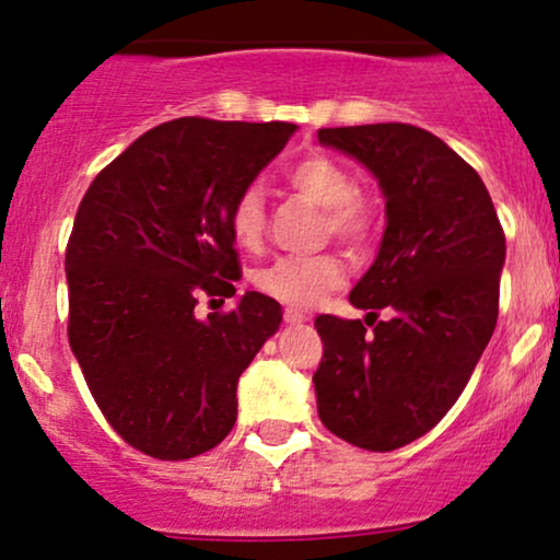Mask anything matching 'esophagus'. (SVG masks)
Masks as SVG:
<instances>
[{"label": "esophagus", "mask_w": 560, "mask_h": 560, "mask_svg": "<svg viewBox=\"0 0 560 560\" xmlns=\"http://www.w3.org/2000/svg\"><path fill=\"white\" fill-rule=\"evenodd\" d=\"M284 320H287V324H302V320H307V316H302L300 311H292V307H287Z\"/></svg>", "instance_id": "34e87169"}]
</instances>
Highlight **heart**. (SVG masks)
Segmentation results:
<instances>
[{
    "instance_id": "heart-1",
    "label": "heart",
    "mask_w": 560,
    "mask_h": 560,
    "mask_svg": "<svg viewBox=\"0 0 560 560\" xmlns=\"http://www.w3.org/2000/svg\"><path fill=\"white\" fill-rule=\"evenodd\" d=\"M289 189L324 208V226L331 236L363 247L376 234L378 213L374 199L355 191V178L331 155H307L287 171ZM229 231L242 249H258L266 236V210L258 186H247L236 195L229 210ZM345 266L337 255L316 258H279L255 273V287L268 298L292 307H311L342 284Z\"/></svg>"
}]
</instances>
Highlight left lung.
<instances>
[{
	"label": "left lung",
	"mask_w": 560,
	"mask_h": 560,
	"mask_svg": "<svg viewBox=\"0 0 560 560\" xmlns=\"http://www.w3.org/2000/svg\"><path fill=\"white\" fill-rule=\"evenodd\" d=\"M318 141L374 173L387 202L374 266L350 292L365 320L316 318L318 416L387 453L434 429L477 369L498 324L505 234L479 173L419 126L320 128ZM378 310L390 316L376 322Z\"/></svg>",
	"instance_id": "8db88e82"
}]
</instances>
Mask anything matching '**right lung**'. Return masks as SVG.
<instances>
[{"instance_id": "add662e5", "label": "right lung", "mask_w": 560, "mask_h": 560, "mask_svg": "<svg viewBox=\"0 0 560 560\" xmlns=\"http://www.w3.org/2000/svg\"><path fill=\"white\" fill-rule=\"evenodd\" d=\"M294 124L176 118L100 171L66 253L68 339L96 405L131 447L186 460L226 440L236 382L281 305L260 292L197 318L202 294L236 292V195L284 150Z\"/></svg>"}]
</instances>
